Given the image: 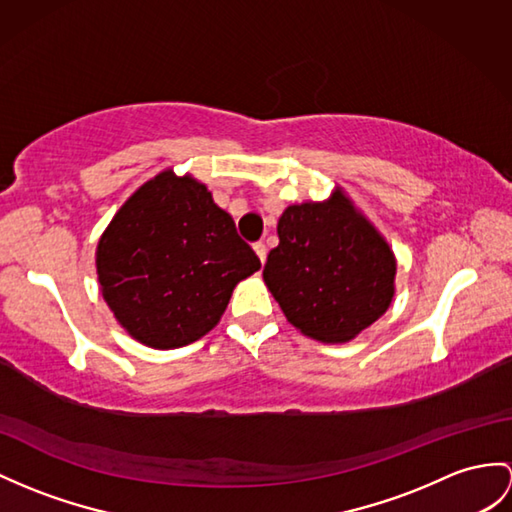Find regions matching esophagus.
<instances>
[{"label": "esophagus", "mask_w": 512, "mask_h": 512, "mask_svg": "<svg viewBox=\"0 0 512 512\" xmlns=\"http://www.w3.org/2000/svg\"><path fill=\"white\" fill-rule=\"evenodd\" d=\"M254 252H256V256L260 258V263H265L267 260V247H265V243H254Z\"/></svg>", "instance_id": "1"}]
</instances>
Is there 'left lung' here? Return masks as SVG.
Instances as JSON below:
<instances>
[{"label": "left lung", "instance_id": "left-lung-1", "mask_svg": "<svg viewBox=\"0 0 512 512\" xmlns=\"http://www.w3.org/2000/svg\"><path fill=\"white\" fill-rule=\"evenodd\" d=\"M278 239L263 278L284 317L310 339L352 341L391 306L395 256L343 191L286 208Z\"/></svg>", "mask_w": 512, "mask_h": 512}]
</instances>
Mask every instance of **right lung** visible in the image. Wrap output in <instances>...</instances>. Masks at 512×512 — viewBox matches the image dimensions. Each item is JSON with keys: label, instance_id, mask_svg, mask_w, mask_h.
<instances>
[{"label": "right lung", "instance_id": "obj_1", "mask_svg": "<svg viewBox=\"0 0 512 512\" xmlns=\"http://www.w3.org/2000/svg\"><path fill=\"white\" fill-rule=\"evenodd\" d=\"M97 280L136 341L173 350L202 339L260 260L206 184L171 169L147 180L102 234Z\"/></svg>", "mask_w": 512, "mask_h": 512}]
</instances>
